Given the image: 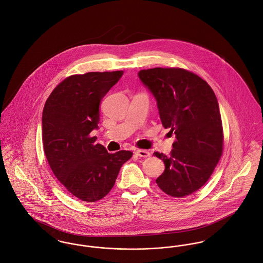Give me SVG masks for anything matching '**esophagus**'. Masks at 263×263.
Here are the masks:
<instances>
[{
	"instance_id": "obj_1",
	"label": "esophagus",
	"mask_w": 263,
	"mask_h": 263,
	"mask_svg": "<svg viewBox=\"0 0 263 263\" xmlns=\"http://www.w3.org/2000/svg\"><path fill=\"white\" fill-rule=\"evenodd\" d=\"M134 153H135L137 156H140V157H148V156H150L149 151L142 150V149H137V150L134 151Z\"/></svg>"
}]
</instances>
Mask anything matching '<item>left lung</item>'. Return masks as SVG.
<instances>
[{
    "mask_svg": "<svg viewBox=\"0 0 263 263\" xmlns=\"http://www.w3.org/2000/svg\"><path fill=\"white\" fill-rule=\"evenodd\" d=\"M138 77L155 98L163 127L176 138L170 155L153 153L165 165L156 183L172 197L189 196L206 182L222 155L223 128L215 92L182 68L143 69Z\"/></svg>",
    "mask_w": 263,
    "mask_h": 263,
    "instance_id": "left-lung-1",
    "label": "left lung"
}]
</instances>
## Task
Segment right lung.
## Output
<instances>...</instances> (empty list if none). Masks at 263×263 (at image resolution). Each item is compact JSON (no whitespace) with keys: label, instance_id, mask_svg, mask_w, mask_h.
I'll return each mask as SVG.
<instances>
[{"label":"right lung","instance_id":"right-lung-1","mask_svg":"<svg viewBox=\"0 0 263 263\" xmlns=\"http://www.w3.org/2000/svg\"><path fill=\"white\" fill-rule=\"evenodd\" d=\"M123 71L74 74L48 97L42 113V140L57 178L76 198L92 203L107 196L132 152L109 153L91 131L99 129L100 103Z\"/></svg>","mask_w":263,"mask_h":263}]
</instances>
